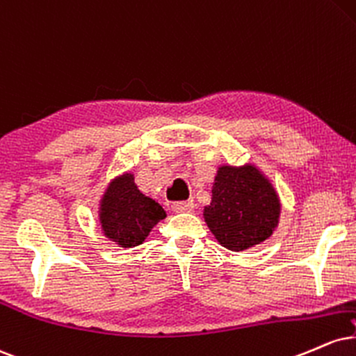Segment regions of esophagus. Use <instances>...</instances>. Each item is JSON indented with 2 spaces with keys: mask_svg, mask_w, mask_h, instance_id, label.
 Instances as JSON below:
<instances>
[{
  "mask_svg": "<svg viewBox=\"0 0 356 356\" xmlns=\"http://www.w3.org/2000/svg\"><path fill=\"white\" fill-rule=\"evenodd\" d=\"M173 210L177 213H190L195 210L193 200H186V202H177L173 204Z\"/></svg>",
  "mask_w": 356,
  "mask_h": 356,
  "instance_id": "obj_1",
  "label": "esophagus"
}]
</instances>
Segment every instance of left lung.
I'll use <instances>...</instances> for the list:
<instances>
[{"mask_svg":"<svg viewBox=\"0 0 356 356\" xmlns=\"http://www.w3.org/2000/svg\"><path fill=\"white\" fill-rule=\"evenodd\" d=\"M203 216L220 245L243 252L273 233L280 202L271 183L254 166H220Z\"/></svg>","mask_w":356,"mask_h":356,"instance_id":"1","label":"left lung"}]
</instances>
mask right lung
<instances>
[{"label": "right lung", "instance_id": "right-lung-1", "mask_svg": "<svg viewBox=\"0 0 356 356\" xmlns=\"http://www.w3.org/2000/svg\"><path fill=\"white\" fill-rule=\"evenodd\" d=\"M163 218H166V211L161 204L141 193L129 173L115 179L102 200L99 221L104 235L123 248L143 243Z\"/></svg>", "mask_w": 356, "mask_h": 356}]
</instances>
